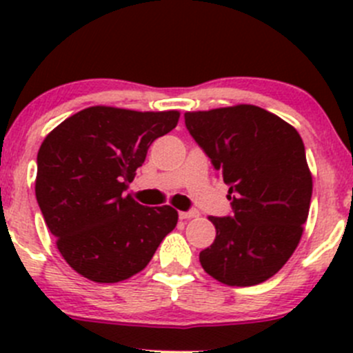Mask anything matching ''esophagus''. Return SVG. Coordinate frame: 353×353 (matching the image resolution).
<instances>
[{"mask_svg": "<svg viewBox=\"0 0 353 353\" xmlns=\"http://www.w3.org/2000/svg\"><path fill=\"white\" fill-rule=\"evenodd\" d=\"M199 213L196 212V210H188V212H179V216L181 219H193V216H198Z\"/></svg>", "mask_w": 353, "mask_h": 353, "instance_id": "obj_1", "label": "esophagus"}]
</instances>
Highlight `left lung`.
<instances>
[{
	"label": "left lung",
	"mask_w": 353,
	"mask_h": 353,
	"mask_svg": "<svg viewBox=\"0 0 353 353\" xmlns=\"http://www.w3.org/2000/svg\"><path fill=\"white\" fill-rule=\"evenodd\" d=\"M184 123L230 186L232 213L210 216L216 237L199 263L225 285H258L288 261L309 215L312 177L301 134L245 104L186 112Z\"/></svg>",
	"instance_id": "8db88e82"
}]
</instances>
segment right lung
<instances>
[{"label": "right lung", "mask_w": 353, "mask_h": 353, "mask_svg": "<svg viewBox=\"0 0 353 353\" xmlns=\"http://www.w3.org/2000/svg\"><path fill=\"white\" fill-rule=\"evenodd\" d=\"M177 119V110L95 105L68 117L42 141L35 198L59 252L85 279H130L176 227L172 206H143L124 191L150 145Z\"/></svg>", "instance_id": "right-lung-1"}]
</instances>
